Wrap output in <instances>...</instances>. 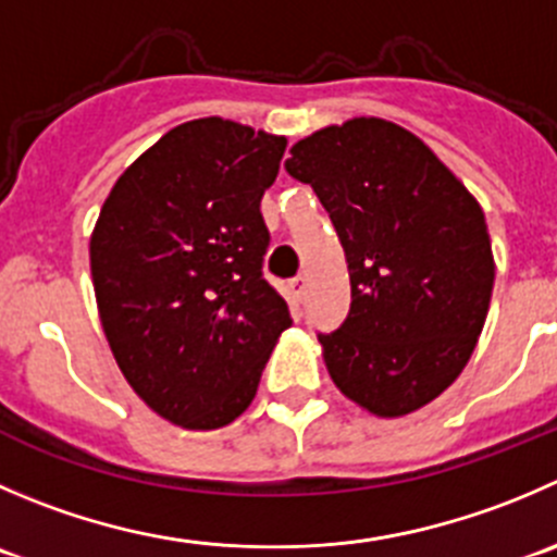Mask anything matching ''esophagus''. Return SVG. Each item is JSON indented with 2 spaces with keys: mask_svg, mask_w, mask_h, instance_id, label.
<instances>
[{
  "mask_svg": "<svg viewBox=\"0 0 557 557\" xmlns=\"http://www.w3.org/2000/svg\"><path fill=\"white\" fill-rule=\"evenodd\" d=\"M290 288H294V294H296V299H305L307 296V277L305 274H299V277H294L290 280Z\"/></svg>",
  "mask_w": 557,
  "mask_h": 557,
  "instance_id": "34e87169",
  "label": "esophagus"
}]
</instances>
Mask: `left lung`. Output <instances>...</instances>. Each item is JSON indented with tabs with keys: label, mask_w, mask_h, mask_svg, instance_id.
Here are the masks:
<instances>
[{
	"label": "left lung",
	"mask_w": 557,
	"mask_h": 557,
	"mask_svg": "<svg viewBox=\"0 0 557 557\" xmlns=\"http://www.w3.org/2000/svg\"><path fill=\"white\" fill-rule=\"evenodd\" d=\"M285 171L329 212L350 310L318 334L339 392L375 416L438 397L471 359L495 283L476 198L413 133L350 119L294 144Z\"/></svg>",
	"instance_id": "obj_1"
}]
</instances>
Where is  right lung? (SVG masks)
<instances>
[{
  "label": "right lung",
  "instance_id": "1",
  "mask_svg": "<svg viewBox=\"0 0 557 557\" xmlns=\"http://www.w3.org/2000/svg\"><path fill=\"white\" fill-rule=\"evenodd\" d=\"M283 152V135L220 116L185 122L100 209L89 261L102 332L135 394L182 428L234 422L290 326L263 280L261 198Z\"/></svg>",
  "mask_w": 557,
  "mask_h": 557
}]
</instances>
